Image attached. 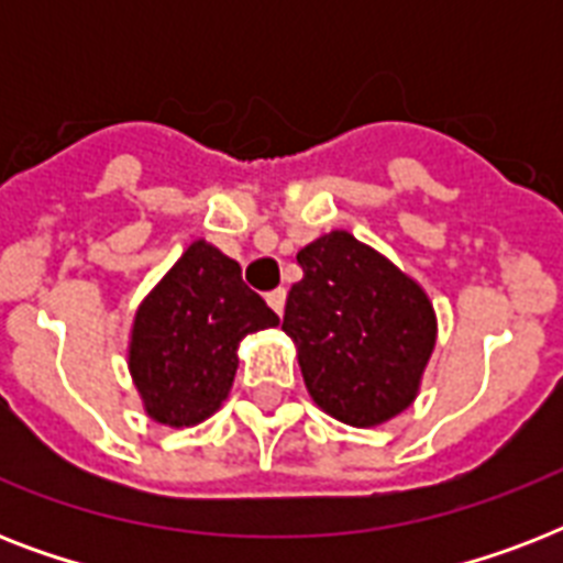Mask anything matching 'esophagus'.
<instances>
[{
	"label": "esophagus",
	"instance_id": "esophagus-1",
	"mask_svg": "<svg viewBox=\"0 0 563 563\" xmlns=\"http://www.w3.org/2000/svg\"><path fill=\"white\" fill-rule=\"evenodd\" d=\"M265 300H268V307H272L277 316H283V307H286V291L283 289L268 291V295H265Z\"/></svg>",
	"mask_w": 563,
	"mask_h": 563
}]
</instances>
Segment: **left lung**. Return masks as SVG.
<instances>
[{
    "mask_svg": "<svg viewBox=\"0 0 563 563\" xmlns=\"http://www.w3.org/2000/svg\"><path fill=\"white\" fill-rule=\"evenodd\" d=\"M298 263L303 277L286 300L283 333L309 397L347 427H383L420 391L438 339L432 300L347 230L303 245Z\"/></svg>",
    "mask_w": 563,
    "mask_h": 563,
    "instance_id": "obj_1",
    "label": "left lung"
}]
</instances>
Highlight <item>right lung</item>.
Instances as JSON below:
<instances>
[{
	"label": "right lung",
	"mask_w": 563,
	"mask_h": 563,
	"mask_svg": "<svg viewBox=\"0 0 563 563\" xmlns=\"http://www.w3.org/2000/svg\"><path fill=\"white\" fill-rule=\"evenodd\" d=\"M277 324L236 260L195 239L134 312L128 371L145 415L172 429L216 415L236 376L239 342Z\"/></svg>",
	"instance_id": "add662e5"
}]
</instances>
